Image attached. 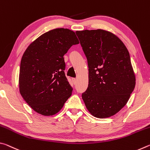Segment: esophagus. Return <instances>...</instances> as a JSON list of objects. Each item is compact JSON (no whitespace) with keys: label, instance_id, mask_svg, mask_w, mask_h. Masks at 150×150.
Here are the masks:
<instances>
[{"label":"esophagus","instance_id":"1","mask_svg":"<svg viewBox=\"0 0 150 150\" xmlns=\"http://www.w3.org/2000/svg\"><path fill=\"white\" fill-rule=\"evenodd\" d=\"M72 81H73V84H75V83H76V81H77V79H75V78H73V79H72Z\"/></svg>","mask_w":150,"mask_h":150}]
</instances>
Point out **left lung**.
Masks as SVG:
<instances>
[{"instance_id": "left-lung-1", "label": "left lung", "mask_w": 150, "mask_h": 150, "mask_svg": "<svg viewBox=\"0 0 150 150\" xmlns=\"http://www.w3.org/2000/svg\"><path fill=\"white\" fill-rule=\"evenodd\" d=\"M87 57L88 85L82 98L96 118L110 117L126 105L136 85L130 54L112 33L104 30L75 32Z\"/></svg>"}]
</instances>
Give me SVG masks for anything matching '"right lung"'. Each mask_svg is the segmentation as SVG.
<instances>
[{"label":"right lung","instance_id":"right-lung-1","mask_svg":"<svg viewBox=\"0 0 150 150\" xmlns=\"http://www.w3.org/2000/svg\"><path fill=\"white\" fill-rule=\"evenodd\" d=\"M78 44L72 30L56 28L40 35L24 52L20 67L19 90L36 112L54 115L71 95L73 88L65 77L63 55Z\"/></svg>","mask_w":150,"mask_h":150}]
</instances>
